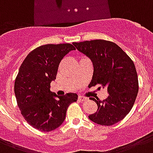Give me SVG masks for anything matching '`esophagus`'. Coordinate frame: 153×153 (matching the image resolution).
Returning a JSON list of instances; mask_svg holds the SVG:
<instances>
[{
	"instance_id": "1",
	"label": "esophagus",
	"mask_w": 153,
	"mask_h": 153,
	"mask_svg": "<svg viewBox=\"0 0 153 153\" xmlns=\"http://www.w3.org/2000/svg\"><path fill=\"white\" fill-rule=\"evenodd\" d=\"M79 101H80V102H83V101H86L87 98H86V97H83V96H79Z\"/></svg>"
}]
</instances>
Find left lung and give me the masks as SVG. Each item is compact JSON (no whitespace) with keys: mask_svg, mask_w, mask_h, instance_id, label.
<instances>
[{"mask_svg":"<svg viewBox=\"0 0 153 153\" xmlns=\"http://www.w3.org/2000/svg\"><path fill=\"white\" fill-rule=\"evenodd\" d=\"M73 44L93 63L91 85L105 87L109 93L105 100L91 98L98 110L89 118L101 126L117 123L129 113L137 96L138 77L133 60L113 42L94 39Z\"/></svg>","mask_w":153,"mask_h":153,"instance_id":"1","label":"left lung"}]
</instances>
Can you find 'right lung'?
<instances>
[{
	"instance_id": "right-lung-1",
	"label": "right lung",
	"mask_w": 153,
	"mask_h": 153,
	"mask_svg": "<svg viewBox=\"0 0 153 153\" xmlns=\"http://www.w3.org/2000/svg\"><path fill=\"white\" fill-rule=\"evenodd\" d=\"M73 50L71 44L43 45L31 51L19 69L14 84L17 105L26 121L38 130L50 132L61 126L68 106L78 99L76 94L59 97L50 91L61 60Z\"/></svg>"
}]
</instances>
